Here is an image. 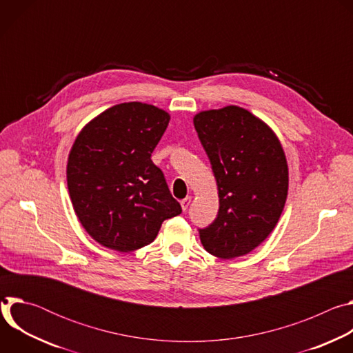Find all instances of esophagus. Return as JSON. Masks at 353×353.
<instances>
[{
	"mask_svg": "<svg viewBox=\"0 0 353 353\" xmlns=\"http://www.w3.org/2000/svg\"><path fill=\"white\" fill-rule=\"evenodd\" d=\"M190 203H191V196H185L184 199H181V201H180V204H181L183 211H187V208H188Z\"/></svg>",
	"mask_w": 353,
	"mask_h": 353,
	"instance_id": "obj_1",
	"label": "esophagus"
}]
</instances>
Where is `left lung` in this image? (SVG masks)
I'll return each instance as SVG.
<instances>
[{
	"instance_id": "obj_1",
	"label": "left lung",
	"mask_w": 353,
	"mask_h": 353,
	"mask_svg": "<svg viewBox=\"0 0 353 353\" xmlns=\"http://www.w3.org/2000/svg\"><path fill=\"white\" fill-rule=\"evenodd\" d=\"M194 127L219 196L216 219L199 229L201 243L219 259L244 256L270 236L283 211L289 173L282 145L263 120L239 106L201 112Z\"/></svg>"
}]
</instances>
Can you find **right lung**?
<instances>
[{"instance_id":"1","label":"right lung","mask_w":353,"mask_h":353,"mask_svg":"<svg viewBox=\"0 0 353 353\" xmlns=\"http://www.w3.org/2000/svg\"><path fill=\"white\" fill-rule=\"evenodd\" d=\"M168 112L141 102L116 105L90 120L68 155L74 211L92 239L128 253L152 243L165 219L181 214L152 162Z\"/></svg>"}]
</instances>
